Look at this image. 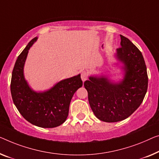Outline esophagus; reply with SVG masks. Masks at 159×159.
<instances>
[{"label":"esophagus","instance_id":"obj_1","mask_svg":"<svg viewBox=\"0 0 159 159\" xmlns=\"http://www.w3.org/2000/svg\"><path fill=\"white\" fill-rule=\"evenodd\" d=\"M80 78L83 81H85L88 79V73L86 71V70H84V71L81 72V74H80Z\"/></svg>","mask_w":159,"mask_h":159}]
</instances>
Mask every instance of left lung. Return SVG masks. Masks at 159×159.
<instances>
[{
	"mask_svg": "<svg viewBox=\"0 0 159 159\" xmlns=\"http://www.w3.org/2000/svg\"><path fill=\"white\" fill-rule=\"evenodd\" d=\"M116 58L124 64V78L113 83L105 76H90L84 82L90 106L102 121L118 122L138 108L148 89V75L143 55L129 39L120 35Z\"/></svg>",
	"mask_w": 159,
	"mask_h": 159,
	"instance_id": "left-lung-1",
	"label": "left lung"
}]
</instances>
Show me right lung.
<instances>
[{
  "label": "right lung",
  "instance_id": "obj_1",
  "mask_svg": "<svg viewBox=\"0 0 159 159\" xmlns=\"http://www.w3.org/2000/svg\"><path fill=\"white\" fill-rule=\"evenodd\" d=\"M37 39L28 43L16 61L12 72L11 96L17 109L28 122L42 128H54L65 122L72 97L83 86V81L79 74L61 80L46 91H33L25 80L23 67L28 50Z\"/></svg>",
  "mask_w": 159,
  "mask_h": 159
}]
</instances>
